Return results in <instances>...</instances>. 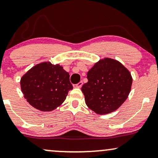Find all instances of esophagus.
<instances>
[{"label": "esophagus", "instance_id": "34e87169", "mask_svg": "<svg viewBox=\"0 0 158 158\" xmlns=\"http://www.w3.org/2000/svg\"><path fill=\"white\" fill-rule=\"evenodd\" d=\"M83 85L82 81H79L78 84H76V85H73V87H76V88H81V86Z\"/></svg>", "mask_w": 158, "mask_h": 158}]
</instances>
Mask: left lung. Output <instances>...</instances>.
<instances>
[{
	"instance_id": "1",
	"label": "left lung",
	"mask_w": 158,
	"mask_h": 158,
	"mask_svg": "<svg viewBox=\"0 0 158 158\" xmlns=\"http://www.w3.org/2000/svg\"><path fill=\"white\" fill-rule=\"evenodd\" d=\"M88 81L83 85L85 103L98 114L117 110L131 92L133 79L131 73L116 60L104 58L87 72Z\"/></svg>"
}]
</instances>
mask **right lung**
Masks as SVG:
<instances>
[{"label": "right lung", "instance_id": "right-lung-1", "mask_svg": "<svg viewBox=\"0 0 158 158\" xmlns=\"http://www.w3.org/2000/svg\"><path fill=\"white\" fill-rule=\"evenodd\" d=\"M69 73L59 64L44 62L23 75L21 89L27 101L35 109L50 111L60 106L73 89Z\"/></svg>", "mask_w": 158, "mask_h": 158}]
</instances>
